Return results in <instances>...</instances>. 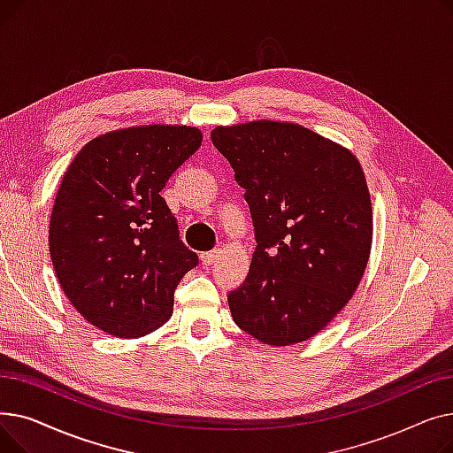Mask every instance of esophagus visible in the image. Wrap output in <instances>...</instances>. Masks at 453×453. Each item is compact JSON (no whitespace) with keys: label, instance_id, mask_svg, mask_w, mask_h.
<instances>
[{"label":"esophagus","instance_id":"esophagus-1","mask_svg":"<svg viewBox=\"0 0 453 453\" xmlns=\"http://www.w3.org/2000/svg\"><path fill=\"white\" fill-rule=\"evenodd\" d=\"M219 255H220V250H211V251H205V253H202V255H200V258H202V265H203V266H209V265H212L214 260L219 258Z\"/></svg>","mask_w":453,"mask_h":453}]
</instances>
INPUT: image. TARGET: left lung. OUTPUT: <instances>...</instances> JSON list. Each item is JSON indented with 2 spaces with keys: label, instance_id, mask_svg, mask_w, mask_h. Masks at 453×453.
Wrapping results in <instances>:
<instances>
[{
  "label": "left lung",
  "instance_id": "obj_1",
  "mask_svg": "<svg viewBox=\"0 0 453 453\" xmlns=\"http://www.w3.org/2000/svg\"><path fill=\"white\" fill-rule=\"evenodd\" d=\"M212 145L246 188L257 248L229 311L258 342L311 340L364 277L372 211L362 166L347 149L294 123L217 127Z\"/></svg>",
  "mask_w": 453,
  "mask_h": 453
}]
</instances>
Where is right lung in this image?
Segmentation results:
<instances>
[{"instance_id":"obj_1","label":"right lung","mask_w":453,"mask_h":453,"mask_svg":"<svg viewBox=\"0 0 453 453\" xmlns=\"http://www.w3.org/2000/svg\"><path fill=\"white\" fill-rule=\"evenodd\" d=\"M200 145L193 127L115 130L91 139L64 174L50 224L53 268L77 312L115 338L169 321L178 282L198 265L159 190Z\"/></svg>"}]
</instances>
